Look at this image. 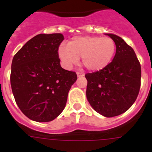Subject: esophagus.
<instances>
[{
  "instance_id": "obj_1",
  "label": "esophagus",
  "mask_w": 152,
  "mask_h": 152,
  "mask_svg": "<svg viewBox=\"0 0 152 152\" xmlns=\"http://www.w3.org/2000/svg\"><path fill=\"white\" fill-rule=\"evenodd\" d=\"M77 77H83V76H84V74L80 73V72H77Z\"/></svg>"
}]
</instances>
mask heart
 Segmentation results:
<instances>
[{
	"label": "heart",
	"instance_id": "heart-1",
	"mask_svg": "<svg viewBox=\"0 0 152 152\" xmlns=\"http://www.w3.org/2000/svg\"><path fill=\"white\" fill-rule=\"evenodd\" d=\"M116 52V44L109 37H75L68 45H61L58 56L66 68H71L81 58L83 66L91 72L103 69L112 61Z\"/></svg>",
	"mask_w": 152,
	"mask_h": 152
}]
</instances>
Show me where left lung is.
<instances>
[{"label":"left lung","instance_id":"1","mask_svg":"<svg viewBox=\"0 0 152 152\" xmlns=\"http://www.w3.org/2000/svg\"><path fill=\"white\" fill-rule=\"evenodd\" d=\"M107 35L116 44V55L106 68L86 74V95L96 112L113 117L128 110L136 100L141 86V65L133 49L121 37Z\"/></svg>","mask_w":152,"mask_h":152}]
</instances>
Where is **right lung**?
<instances>
[{
	"label": "right lung",
	"mask_w": 152,
	"mask_h": 152,
	"mask_svg": "<svg viewBox=\"0 0 152 152\" xmlns=\"http://www.w3.org/2000/svg\"><path fill=\"white\" fill-rule=\"evenodd\" d=\"M63 40L61 33L39 34L13 56L12 92L20 110L33 121L50 122L59 116L77 78L61 67L58 49Z\"/></svg>",
	"instance_id": "right-lung-1"
}]
</instances>
